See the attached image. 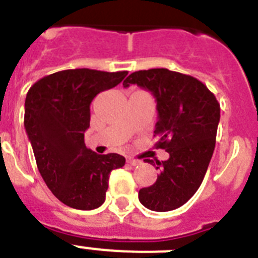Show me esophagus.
I'll return each instance as SVG.
<instances>
[{"mask_svg":"<svg viewBox=\"0 0 258 258\" xmlns=\"http://www.w3.org/2000/svg\"><path fill=\"white\" fill-rule=\"evenodd\" d=\"M126 163L131 164V165H138V164H140V160H136L133 157H127Z\"/></svg>","mask_w":258,"mask_h":258,"instance_id":"obj_1","label":"esophagus"}]
</instances>
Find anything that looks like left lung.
I'll list each match as a JSON object with an SVG mask.
<instances>
[{"instance_id": "obj_1", "label": "left lung", "mask_w": 258, "mask_h": 258, "mask_svg": "<svg viewBox=\"0 0 258 258\" xmlns=\"http://www.w3.org/2000/svg\"><path fill=\"white\" fill-rule=\"evenodd\" d=\"M131 84L154 94L155 146L169 152L168 160L156 164L145 159L159 174L154 184L141 188L138 198L147 209L173 211L187 203L204 179L216 146L220 103L202 81L166 68L133 72L122 85Z\"/></svg>"}]
</instances>
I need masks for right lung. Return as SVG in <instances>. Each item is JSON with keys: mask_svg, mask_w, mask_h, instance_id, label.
I'll use <instances>...</instances> for the list:
<instances>
[{"mask_svg": "<svg viewBox=\"0 0 258 258\" xmlns=\"http://www.w3.org/2000/svg\"><path fill=\"white\" fill-rule=\"evenodd\" d=\"M126 75L89 68L59 71L38 80L27 93L24 127L37 168L50 191L71 208L101 207L109 173L124 166L121 155L88 149L84 133L95 95L115 88Z\"/></svg>", "mask_w": 258, "mask_h": 258, "instance_id": "1", "label": "right lung"}]
</instances>
